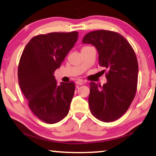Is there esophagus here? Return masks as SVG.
<instances>
[{
	"mask_svg": "<svg viewBox=\"0 0 156 156\" xmlns=\"http://www.w3.org/2000/svg\"><path fill=\"white\" fill-rule=\"evenodd\" d=\"M76 83L78 84V85H83L84 83V81L82 80H78L76 81Z\"/></svg>",
	"mask_w": 156,
	"mask_h": 156,
	"instance_id": "1",
	"label": "esophagus"
}]
</instances>
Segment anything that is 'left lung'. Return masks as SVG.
<instances>
[{
    "label": "left lung",
    "mask_w": 156,
    "mask_h": 156,
    "mask_svg": "<svg viewBox=\"0 0 156 156\" xmlns=\"http://www.w3.org/2000/svg\"><path fill=\"white\" fill-rule=\"evenodd\" d=\"M83 44H92L98 52L104 67L107 83L103 86L90 82L89 105L99 120L110 122L121 117L131 104L137 89L138 62L133 48L117 32L98 30L87 34Z\"/></svg>",
    "instance_id": "8db88e82"
}]
</instances>
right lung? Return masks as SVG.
<instances>
[{
	"mask_svg": "<svg viewBox=\"0 0 156 156\" xmlns=\"http://www.w3.org/2000/svg\"><path fill=\"white\" fill-rule=\"evenodd\" d=\"M78 32L35 36L23 50L18 81L31 112L42 121L54 124L67 115L74 95V82L57 84L54 72L78 40Z\"/></svg>",
	"mask_w": 156,
	"mask_h": 156,
	"instance_id": "add662e5",
	"label": "right lung"
}]
</instances>
